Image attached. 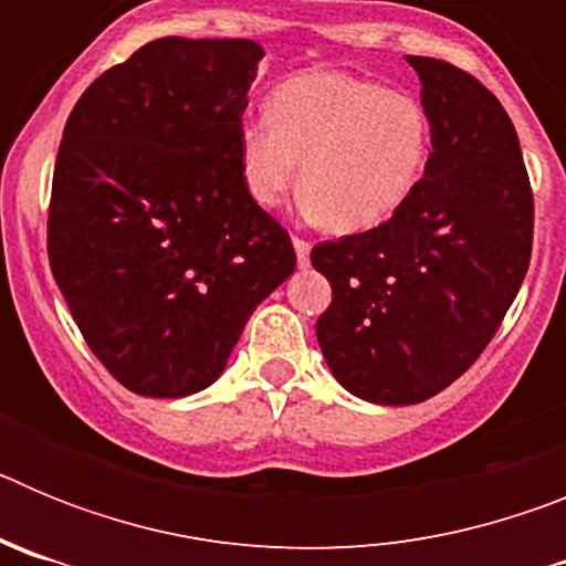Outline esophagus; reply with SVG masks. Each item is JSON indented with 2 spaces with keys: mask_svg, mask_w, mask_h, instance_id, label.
Returning <instances> with one entry per match:
<instances>
[{
  "mask_svg": "<svg viewBox=\"0 0 566 566\" xmlns=\"http://www.w3.org/2000/svg\"><path fill=\"white\" fill-rule=\"evenodd\" d=\"M294 252H297L300 266H308V252H312V243H308L306 238H297V234H294Z\"/></svg>",
  "mask_w": 566,
  "mask_h": 566,
  "instance_id": "esophagus-1",
  "label": "esophagus"
}]
</instances>
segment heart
Listing matches in <instances>:
<instances>
[{"mask_svg": "<svg viewBox=\"0 0 566 566\" xmlns=\"http://www.w3.org/2000/svg\"><path fill=\"white\" fill-rule=\"evenodd\" d=\"M240 172L260 207H277L297 181L303 207L337 232L382 223L411 195L428 124L413 98L365 78L317 70L280 84L269 118L240 127Z\"/></svg>", "mask_w": 566, "mask_h": 566, "instance_id": "heart-1", "label": "heart"}]
</instances>
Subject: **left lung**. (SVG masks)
Instances as JSON below:
<instances>
[{"mask_svg": "<svg viewBox=\"0 0 566 566\" xmlns=\"http://www.w3.org/2000/svg\"><path fill=\"white\" fill-rule=\"evenodd\" d=\"M431 122L424 175L379 227L312 249L332 283L317 339L334 377L413 405L462 377L516 300L533 252V189L499 98L442 59L408 56Z\"/></svg>", "mask_w": 566, "mask_h": 566, "instance_id": "left-lung-1", "label": "left lung"}]
</instances>
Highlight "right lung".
Here are the masks:
<instances>
[{"label":"right lung","mask_w":566,"mask_h":566,"mask_svg":"<svg viewBox=\"0 0 566 566\" xmlns=\"http://www.w3.org/2000/svg\"><path fill=\"white\" fill-rule=\"evenodd\" d=\"M260 56L249 39H155L90 84L64 124L50 269L90 352L142 397L221 377L297 263L240 172Z\"/></svg>","instance_id":"right-lung-1"}]
</instances>
